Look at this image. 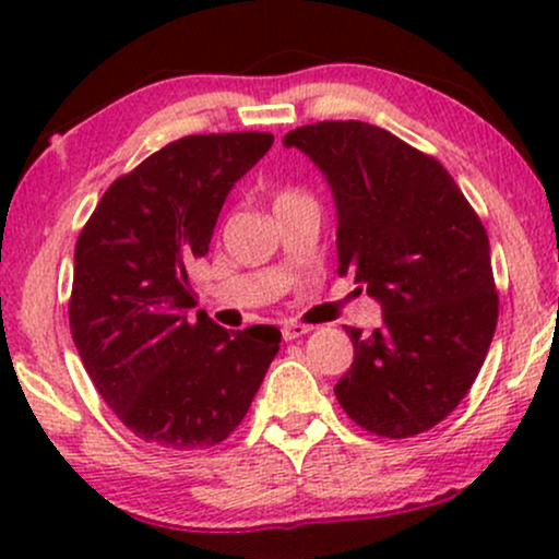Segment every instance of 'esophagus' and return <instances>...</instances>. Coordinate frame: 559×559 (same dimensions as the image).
I'll use <instances>...</instances> for the list:
<instances>
[{
  "mask_svg": "<svg viewBox=\"0 0 559 559\" xmlns=\"http://www.w3.org/2000/svg\"><path fill=\"white\" fill-rule=\"evenodd\" d=\"M310 331H312L310 325H305V323H286L284 329H281V333H284L286 342H294V338L305 336V333H310Z\"/></svg>",
  "mask_w": 559,
  "mask_h": 559,
  "instance_id": "esophagus-1",
  "label": "esophagus"
}]
</instances>
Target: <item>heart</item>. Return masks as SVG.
<instances>
[{
	"label": "heart",
	"mask_w": 559,
	"mask_h": 559,
	"mask_svg": "<svg viewBox=\"0 0 559 559\" xmlns=\"http://www.w3.org/2000/svg\"><path fill=\"white\" fill-rule=\"evenodd\" d=\"M299 197H305V194H301V191H297V189H284V191H278V194H275V204L288 202V199H299Z\"/></svg>",
	"instance_id": "obj_1"
}]
</instances>
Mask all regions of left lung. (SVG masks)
<instances>
[{
  "label": "left lung",
  "instance_id": "left-lung-1",
  "mask_svg": "<svg viewBox=\"0 0 559 559\" xmlns=\"http://www.w3.org/2000/svg\"><path fill=\"white\" fill-rule=\"evenodd\" d=\"M336 202L338 275L381 305L373 333L346 329L355 362L333 386L357 426L407 439L465 400L497 329L489 236L439 159L383 128L323 120L284 136Z\"/></svg>",
  "mask_w": 559,
  "mask_h": 559
}]
</instances>
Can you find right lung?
<instances>
[{"instance_id":"right-lung-1","label":"right lung","mask_w":559,"mask_h":559,"mask_svg":"<svg viewBox=\"0 0 559 559\" xmlns=\"http://www.w3.org/2000/svg\"><path fill=\"white\" fill-rule=\"evenodd\" d=\"M271 133L170 141L120 176L75 241L70 331L102 400L150 444L194 452L228 439L278 355L281 331H226L194 310L191 267L228 191Z\"/></svg>"}]
</instances>
